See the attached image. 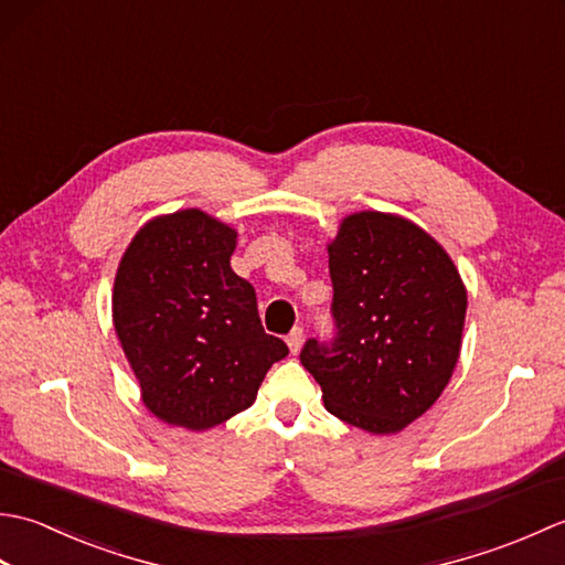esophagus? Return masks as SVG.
<instances>
[{
	"label": "esophagus",
	"mask_w": 565,
	"mask_h": 565,
	"mask_svg": "<svg viewBox=\"0 0 565 565\" xmlns=\"http://www.w3.org/2000/svg\"><path fill=\"white\" fill-rule=\"evenodd\" d=\"M286 344H289L291 354L301 352V344H303V328H294L289 338H286Z\"/></svg>",
	"instance_id": "1"
}]
</instances>
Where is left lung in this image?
<instances>
[{"label": "left lung", "instance_id": "1", "mask_svg": "<svg viewBox=\"0 0 565 565\" xmlns=\"http://www.w3.org/2000/svg\"><path fill=\"white\" fill-rule=\"evenodd\" d=\"M328 257L338 340H308L301 364L328 413L395 435L437 403L459 362L463 279L427 231L383 211L342 218Z\"/></svg>", "mask_w": 565, "mask_h": 565}]
</instances>
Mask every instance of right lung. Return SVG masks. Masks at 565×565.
<instances>
[{
  "instance_id": "1",
  "label": "right lung",
  "mask_w": 565,
  "mask_h": 565,
  "mask_svg": "<svg viewBox=\"0 0 565 565\" xmlns=\"http://www.w3.org/2000/svg\"><path fill=\"white\" fill-rule=\"evenodd\" d=\"M237 231L201 209L154 215L118 262L111 313L140 398L167 425L203 431L243 413L274 362L252 284L231 267Z\"/></svg>"
}]
</instances>
